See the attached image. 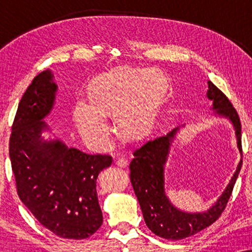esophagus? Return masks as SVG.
<instances>
[{
	"label": "esophagus",
	"instance_id": "34e87169",
	"mask_svg": "<svg viewBox=\"0 0 252 252\" xmlns=\"http://www.w3.org/2000/svg\"><path fill=\"white\" fill-rule=\"evenodd\" d=\"M115 164L119 167H126L127 166V159H125L124 157L117 158V159L115 160Z\"/></svg>",
	"mask_w": 252,
	"mask_h": 252
}]
</instances>
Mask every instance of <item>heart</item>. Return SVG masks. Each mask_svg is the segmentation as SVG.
<instances>
[{
    "instance_id": "1",
    "label": "heart",
    "mask_w": 252,
    "mask_h": 252,
    "mask_svg": "<svg viewBox=\"0 0 252 252\" xmlns=\"http://www.w3.org/2000/svg\"><path fill=\"white\" fill-rule=\"evenodd\" d=\"M166 80L155 71L122 70L98 79L93 86L92 99L77 104L74 118L79 132L89 142L108 143L110 127L106 113H115L120 128L140 136L153 125Z\"/></svg>"
}]
</instances>
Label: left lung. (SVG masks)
<instances>
[{"label": "left lung", "mask_w": 252, "mask_h": 252, "mask_svg": "<svg viewBox=\"0 0 252 252\" xmlns=\"http://www.w3.org/2000/svg\"><path fill=\"white\" fill-rule=\"evenodd\" d=\"M208 97L213 101L216 113L229 118L235 127L237 147L242 154L241 122L239 113L228 97L220 89L208 81ZM177 129L166 135H160L147 141L133 153L129 164L130 182L142 210L144 221L157 236L166 240H182L211 226L221 216L232 195L234 185L242 167V159L234 177L211 209L203 213H187L174 208L164 191V165L168 149Z\"/></svg>", "instance_id": "left-lung-1"}]
</instances>
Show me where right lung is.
Wrapping results in <instances>:
<instances>
[{"label":"right lung","instance_id":"add662e5","mask_svg":"<svg viewBox=\"0 0 252 252\" xmlns=\"http://www.w3.org/2000/svg\"><path fill=\"white\" fill-rule=\"evenodd\" d=\"M56 89L50 71L33 79L13 119L9 156L20 201L37 221L62 239L82 240L103 222L96 179L112 157L41 137L48 129L42 119L53 108Z\"/></svg>","mask_w":252,"mask_h":252}]
</instances>
